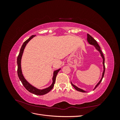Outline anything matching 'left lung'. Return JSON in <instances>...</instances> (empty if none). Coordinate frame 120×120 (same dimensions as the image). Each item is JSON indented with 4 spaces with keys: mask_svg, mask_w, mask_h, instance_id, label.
<instances>
[{
    "mask_svg": "<svg viewBox=\"0 0 120 120\" xmlns=\"http://www.w3.org/2000/svg\"><path fill=\"white\" fill-rule=\"evenodd\" d=\"M87 41H88V42H89V43L90 45H93L94 47H95V48L96 49H97L98 52H99L101 54V57H102L103 59V72L102 73V75H101V79L100 80V81L98 82V83H97V84L96 85V86H95V88L94 89V90H95L97 87L99 85L100 83H101V81H102L103 79V78L104 77V74H105V57H104V56L103 55V52H101V48L99 46V45H98V43H97V41H96V40L94 39L92 36H90L89 34H87ZM71 85L73 86L74 87V88L76 90H77L78 91H79V92H83V93H85V92H87L86 91H85V90H83L82 89H80L79 88V87H78L77 86H76L75 85H74L73 83H72L71 82Z\"/></svg>",
    "mask_w": 120,
    "mask_h": 120,
    "instance_id": "obj_1",
    "label": "left lung"
}]
</instances>
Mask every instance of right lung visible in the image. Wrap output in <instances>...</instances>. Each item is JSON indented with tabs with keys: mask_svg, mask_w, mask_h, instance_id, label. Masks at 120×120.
I'll use <instances>...</instances> for the list:
<instances>
[{
	"mask_svg": "<svg viewBox=\"0 0 120 120\" xmlns=\"http://www.w3.org/2000/svg\"><path fill=\"white\" fill-rule=\"evenodd\" d=\"M35 36V35H31L27 40H26V41L24 42L22 46H21L20 50V52L19 54V56H18L17 59V75H18V76H19V78L20 80V81L21 82H22V85L28 92H30V93H31L36 95L41 96V95H45V94L49 93L50 90H52V89L53 88V87L54 86V83H55V82H56V79L57 74L58 72H59V71L60 70L61 68L58 69V70L54 71H53V77H52V85L50 86H49V87H48V88L43 89H39L37 88L36 87L31 85L30 83V82H28L26 81V79L24 78L22 72V70H21V58H22V56L24 49L25 48V46H26L28 42L30 41L32 38H34Z\"/></svg>",
	"mask_w": 120,
	"mask_h": 120,
	"instance_id": "obj_1",
	"label": "right lung"
}]
</instances>
